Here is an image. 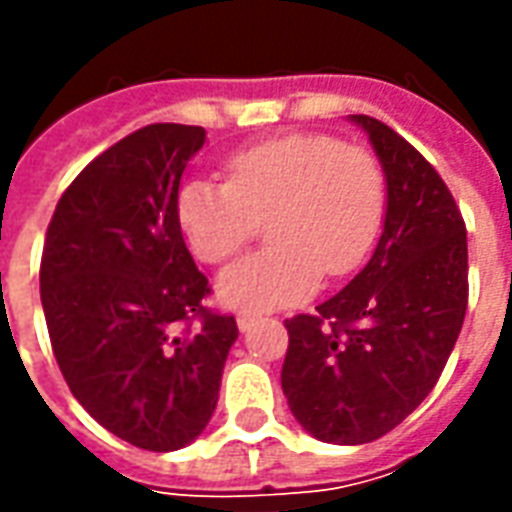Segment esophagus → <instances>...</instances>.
<instances>
[{
    "label": "esophagus",
    "instance_id": "obj_1",
    "mask_svg": "<svg viewBox=\"0 0 512 512\" xmlns=\"http://www.w3.org/2000/svg\"><path fill=\"white\" fill-rule=\"evenodd\" d=\"M235 323H238V329H241V332H246V329H249V326L255 323V315H252V312H238Z\"/></svg>",
    "mask_w": 512,
    "mask_h": 512
}]
</instances>
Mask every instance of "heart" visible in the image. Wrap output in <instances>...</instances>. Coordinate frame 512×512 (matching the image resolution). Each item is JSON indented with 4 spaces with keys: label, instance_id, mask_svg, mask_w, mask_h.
<instances>
[{
    "label": "heart",
    "instance_id": "heart-1",
    "mask_svg": "<svg viewBox=\"0 0 512 512\" xmlns=\"http://www.w3.org/2000/svg\"><path fill=\"white\" fill-rule=\"evenodd\" d=\"M386 178L370 150L332 134H285L238 150L227 180L191 178L175 213L205 263L238 255L266 219L271 246L224 268L219 299L233 310H277L304 301L321 271L362 266L384 222Z\"/></svg>",
    "mask_w": 512,
    "mask_h": 512
}]
</instances>
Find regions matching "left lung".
Masks as SVG:
<instances>
[{"label":"left lung","mask_w":512,"mask_h":512,"mask_svg":"<svg viewBox=\"0 0 512 512\" xmlns=\"http://www.w3.org/2000/svg\"><path fill=\"white\" fill-rule=\"evenodd\" d=\"M386 178L376 252L312 315L285 321L282 392L299 425L329 444H367L428 397L461 334L469 301L466 224L417 147L367 115Z\"/></svg>","instance_id":"1"}]
</instances>
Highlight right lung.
Instances as JSON below:
<instances>
[{"label":"right lung","instance_id":"1","mask_svg":"<svg viewBox=\"0 0 512 512\" xmlns=\"http://www.w3.org/2000/svg\"><path fill=\"white\" fill-rule=\"evenodd\" d=\"M202 145L205 128L153 123L104 150L57 202L40 260L51 348L73 397L150 452L205 430L238 340L233 315L202 304L211 288L175 213Z\"/></svg>","mask_w":512,"mask_h":512}]
</instances>
